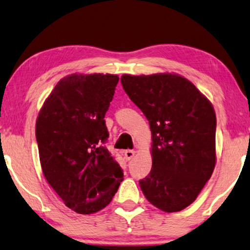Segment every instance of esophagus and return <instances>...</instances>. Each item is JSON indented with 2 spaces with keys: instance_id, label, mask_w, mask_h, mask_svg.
<instances>
[{
  "instance_id": "obj_1",
  "label": "esophagus",
  "mask_w": 250,
  "mask_h": 250,
  "mask_svg": "<svg viewBox=\"0 0 250 250\" xmlns=\"http://www.w3.org/2000/svg\"><path fill=\"white\" fill-rule=\"evenodd\" d=\"M134 155H135V151H134V150H126L124 152V157L127 161L131 160V159H133Z\"/></svg>"
}]
</instances>
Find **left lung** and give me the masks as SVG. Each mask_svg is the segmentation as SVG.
<instances>
[{
  "instance_id": "obj_1",
  "label": "left lung",
  "mask_w": 250,
  "mask_h": 250,
  "mask_svg": "<svg viewBox=\"0 0 250 250\" xmlns=\"http://www.w3.org/2000/svg\"><path fill=\"white\" fill-rule=\"evenodd\" d=\"M121 82L152 134V168L140 180L141 189L155 208L182 211L196 200L215 167L214 108L179 74H124Z\"/></svg>"
}]
</instances>
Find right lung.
Listing matches in <instances>:
<instances>
[{
    "label": "right lung",
    "instance_id": "obj_1",
    "mask_svg": "<svg viewBox=\"0 0 250 250\" xmlns=\"http://www.w3.org/2000/svg\"><path fill=\"white\" fill-rule=\"evenodd\" d=\"M118 80L114 74L67 75L36 122L42 173L64 204L80 214L106 208L124 179L106 147L109 133L104 119Z\"/></svg>",
    "mask_w": 250,
    "mask_h": 250
}]
</instances>
